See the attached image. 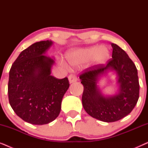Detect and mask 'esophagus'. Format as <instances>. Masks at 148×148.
I'll use <instances>...</instances> for the list:
<instances>
[{"label":"esophagus","mask_w":148,"mask_h":148,"mask_svg":"<svg viewBox=\"0 0 148 148\" xmlns=\"http://www.w3.org/2000/svg\"><path fill=\"white\" fill-rule=\"evenodd\" d=\"M68 79H69V82L70 84L76 82L77 81V76L75 75H70L69 76Z\"/></svg>","instance_id":"esophagus-1"}]
</instances>
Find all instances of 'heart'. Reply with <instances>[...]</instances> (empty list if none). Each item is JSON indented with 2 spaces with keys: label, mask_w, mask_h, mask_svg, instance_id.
<instances>
[{
  "label": "heart",
  "mask_w": 148,
  "mask_h": 148,
  "mask_svg": "<svg viewBox=\"0 0 148 148\" xmlns=\"http://www.w3.org/2000/svg\"><path fill=\"white\" fill-rule=\"evenodd\" d=\"M111 56L110 48L106 46L93 45L84 48H72L65 54V58L73 66H80L88 61L90 68L104 65Z\"/></svg>",
  "instance_id": "b5f03b06"
}]
</instances>
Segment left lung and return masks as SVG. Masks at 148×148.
<instances>
[{
  "label": "left lung",
  "mask_w": 148,
  "mask_h": 148,
  "mask_svg": "<svg viewBox=\"0 0 148 148\" xmlns=\"http://www.w3.org/2000/svg\"><path fill=\"white\" fill-rule=\"evenodd\" d=\"M112 47V60L98 68H90L79 77L83 86V106L89 115L106 123L115 122L128 115L139 99L137 70L127 54L116 44ZM110 72L117 75L114 94L104 95L98 83Z\"/></svg>",
  "instance_id": "obj_1"
}]
</instances>
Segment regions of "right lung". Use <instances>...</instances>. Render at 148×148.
Wrapping results in <instances>:
<instances>
[{
	"label": "right lung",
	"instance_id": "right-lung-1",
	"mask_svg": "<svg viewBox=\"0 0 148 148\" xmlns=\"http://www.w3.org/2000/svg\"><path fill=\"white\" fill-rule=\"evenodd\" d=\"M52 40L36 42L22 51L9 71L8 94L18 116L33 125L48 124L58 116L69 84L51 75L53 58L46 52Z\"/></svg>",
	"mask_w": 148,
	"mask_h": 148
}]
</instances>
